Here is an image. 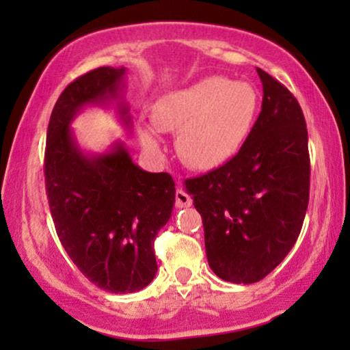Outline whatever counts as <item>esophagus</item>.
I'll list each match as a JSON object with an SVG mask.
<instances>
[{
    "mask_svg": "<svg viewBox=\"0 0 350 350\" xmlns=\"http://www.w3.org/2000/svg\"><path fill=\"white\" fill-rule=\"evenodd\" d=\"M193 205V199L189 198L185 191L176 189L175 193V207L176 208H185V207H191Z\"/></svg>",
    "mask_w": 350,
    "mask_h": 350,
    "instance_id": "esophagus-1",
    "label": "esophagus"
}]
</instances>
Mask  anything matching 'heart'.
I'll use <instances>...</instances> for the list:
<instances>
[{
    "mask_svg": "<svg viewBox=\"0 0 350 350\" xmlns=\"http://www.w3.org/2000/svg\"><path fill=\"white\" fill-rule=\"evenodd\" d=\"M260 97L247 81L207 76L167 92L151 108L150 124L138 126L142 145L162 152L159 132H176V148L196 170L218 169L232 159L255 127Z\"/></svg>",
    "mask_w": 350,
    "mask_h": 350,
    "instance_id": "1",
    "label": "heart"
}]
</instances>
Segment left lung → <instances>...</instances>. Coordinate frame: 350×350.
I'll list each match as a JSON object with an SVG mask.
<instances>
[{"label": "left lung", "mask_w": 350, "mask_h": 350, "mask_svg": "<svg viewBox=\"0 0 350 350\" xmlns=\"http://www.w3.org/2000/svg\"><path fill=\"white\" fill-rule=\"evenodd\" d=\"M261 113L226 164L186 181L202 217L208 265L219 279L255 284L284 261L309 202L308 129L288 89L256 68Z\"/></svg>", "instance_id": "left-lung-1"}]
</instances>
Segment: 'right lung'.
<instances>
[{"label": "right lung", "instance_id": "right-lung-1", "mask_svg": "<svg viewBox=\"0 0 350 350\" xmlns=\"http://www.w3.org/2000/svg\"><path fill=\"white\" fill-rule=\"evenodd\" d=\"M124 79V66H102L66 85L52 109L44 157L57 236L78 269L111 293H135L154 279L152 245L175 204L169 174L140 169L122 142L100 154L85 152L71 131L76 114L90 105H116L131 129Z\"/></svg>", "mask_w": 350, "mask_h": 350}]
</instances>
